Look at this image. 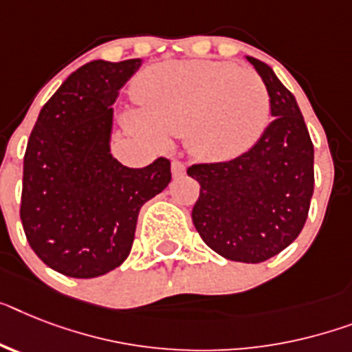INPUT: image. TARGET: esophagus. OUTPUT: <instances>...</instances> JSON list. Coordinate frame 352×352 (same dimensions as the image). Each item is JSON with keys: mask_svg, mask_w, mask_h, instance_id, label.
<instances>
[{"mask_svg": "<svg viewBox=\"0 0 352 352\" xmlns=\"http://www.w3.org/2000/svg\"><path fill=\"white\" fill-rule=\"evenodd\" d=\"M170 170H173L174 178H182L185 170H187V167H185V164L178 162V160H174L173 164H170Z\"/></svg>", "mask_w": 352, "mask_h": 352, "instance_id": "esophagus-1", "label": "esophagus"}]
</instances>
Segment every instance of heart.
I'll list each match as a JSON object with an SVG mask.
<instances>
[{
  "instance_id": "heart-1",
  "label": "heart",
  "mask_w": 352,
  "mask_h": 352,
  "mask_svg": "<svg viewBox=\"0 0 352 352\" xmlns=\"http://www.w3.org/2000/svg\"><path fill=\"white\" fill-rule=\"evenodd\" d=\"M136 109L122 120L135 133L164 142L185 135L201 160H230L259 140L270 120V95L252 69L214 60H167L136 78Z\"/></svg>"
}]
</instances>
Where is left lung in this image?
<instances>
[{
	"mask_svg": "<svg viewBox=\"0 0 352 352\" xmlns=\"http://www.w3.org/2000/svg\"><path fill=\"white\" fill-rule=\"evenodd\" d=\"M246 59L270 95V124L254 147L230 162L197 164L187 174L199 197L192 221L216 254L237 263H263L297 239L311 203L313 142L293 93L266 63Z\"/></svg>",
	"mask_w": 352,
	"mask_h": 352,
	"instance_id": "8db88e82",
	"label": "left lung"
}]
</instances>
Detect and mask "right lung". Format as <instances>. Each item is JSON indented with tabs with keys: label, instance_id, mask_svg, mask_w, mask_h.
<instances>
[{
	"label": "right lung",
	"instance_id": "1",
	"mask_svg": "<svg viewBox=\"0 0 352 352\" xmlns=\"http://www.w3.org/2000/svg\"><path fill=\"white\" fill-rule=\"evenodd\" d=\"M142 59L91 60L43 106L26 145L21 223L46 266L93 278L127 259L142 205L170 183V162L129 169L111 155L113 104Z\"/></svg>",
	"mask_w": 352,
	"mask_h": 352
}]
</instances>
